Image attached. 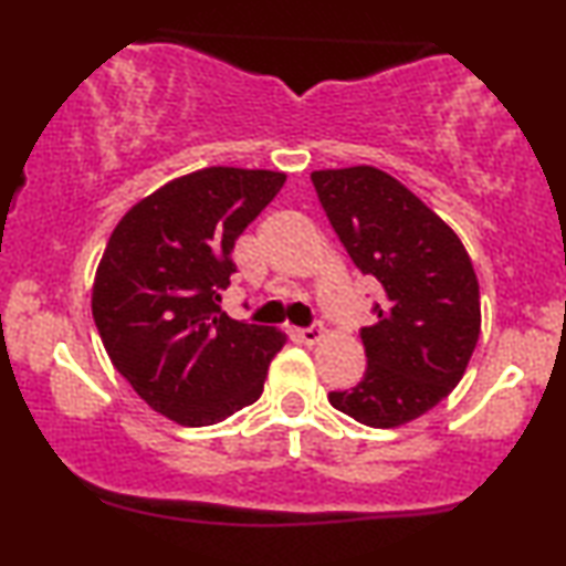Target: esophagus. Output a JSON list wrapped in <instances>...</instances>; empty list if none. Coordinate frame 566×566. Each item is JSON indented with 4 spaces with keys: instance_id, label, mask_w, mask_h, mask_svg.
<instances>
[{
    "instance_id": "obj_1",
    "label": "esophagus",
    "mask_w": 566,
    "mask_h": 566,
    "mask_svg": "<svg viewBox=\"0 0 566 566\" xmlns=\"http://www.w3.org/2000/svg\"><path fill=\"white\" fill-rule=\"evenodd\" d=\"M322 337H324L322 324H312V327L298 329V339H301V343H306V345H316Z\"/></svg>"
}]
</instances>
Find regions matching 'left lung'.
<instances>
[{"label":"left lung","mask_w":566,"mask_h":566,"mask_svg":"<svg viewBox=\"0 0 566 566\" xmlns=\"http://www.w3.org/2000/svg\"><path fill=\"white\" fill-rule=\"evenodd\" d=\"M312 182L355 268L384 289L378 322L360 329L366 374L329 391V405L368 428H397L461 381L482 327L476 273L451 227L381 169H322Z\"/></svg>","instance_id":"8db88e82"}]
</instances>
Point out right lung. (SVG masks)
<instances>
[{"mask_svg": "<svg viewBox=\"0 0 566 566\" xmlns=\"http://www.w3.org/2000/svg\"><path fill=\"white\" fill-rule=\"evenodd\" d=\"M283 182L268 169H200L130 208L105 247L97 332L115 370L169 420L206 428L260 399L285 335L231 319L219 301L237 237Z\"/></svg>", "mask_w": 566, "mask_h": 566, "instance_id": "right-lung-1", "label": "right lung"}]
</instances>
